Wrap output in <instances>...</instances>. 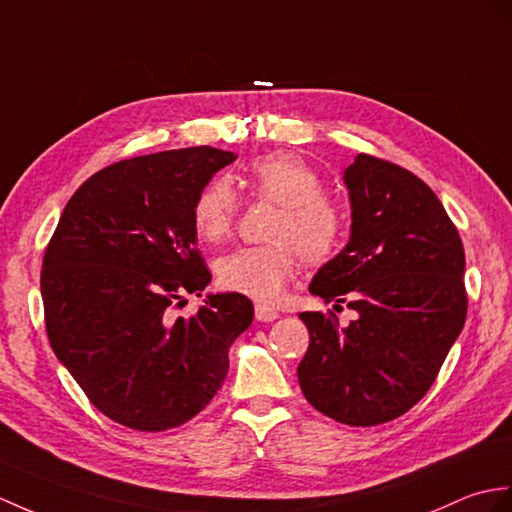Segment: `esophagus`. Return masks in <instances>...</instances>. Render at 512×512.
<instances>
[{
	"instance_id": "esophagus-1",
	"label": "esophagus",
	"mask_w": 512,
	"mask_h": 512,
	"mask_svg": "<svg viewBox=\"0 0 512 512\" xmlns=\"http://www.w3.org/2000/svg\"><path fill=\"white\" fill-rule=\"evenodd\" d=\"M255 318L261 320V323H272V320L279 318V312L272 310L268 305H255Z\"/></svg>"
}]
</instances>
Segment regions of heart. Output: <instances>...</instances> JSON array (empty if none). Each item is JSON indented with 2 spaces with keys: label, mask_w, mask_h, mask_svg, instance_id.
<instances>
[{
  "label": "heart",
  "mask_w": 512,
  "mask_h": 512,
  "mask_svg": "<svg viewBox=\"0 0 512 512\" xmlns=\"http://www.w3.org/2000/svg\"><path fill=\"white\" fill-rule=\"evenodd\" d=\"M244 183L251 192L279 205L270 229L272 244L242 246L220 257L218 281L224 290L268 303L281 294L299 264H325L336 257L347 235V216L325 194L320 174L301 157L272 152L246 165ZM237 209V194L227 178H213L200 189L192 205V224L200 240L222 244L229 240Z\"/></svg>",
  "instance_id": "1"
}]
</instances>
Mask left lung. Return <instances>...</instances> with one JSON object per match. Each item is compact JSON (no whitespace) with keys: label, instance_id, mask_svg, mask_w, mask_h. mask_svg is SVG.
<instances>
[{"label":"left lung","instance_id":"left-lung-1","mask_svg":"<svg viewBox=\"0 0 512 512\" xmlns=\"http://www.w3.org/2000/svg\"><path fill=\"white\" fill-rule=\"evenodd\" d=\"M351 240L316 272L310 292L359 314L303 312L310 347L296 373L305 399L355 427L388 423L419 403L467 318L465 248L417 174L358 154L344 172Z\"/></svg>","mask_w":512,"mask_h":512}]
</instances>
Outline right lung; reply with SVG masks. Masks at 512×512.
Here are the masks:
<instances>
[{
  "mask_svg": "<svg viewBox=\"0 0 512 512\" xmlns=\"http://www.w3.org/2000/svg\"><path fill=\"white\" fill-rule=\"evenodd\" d=\"M235 159L196 146L117 161L78 187L45 248L56 358L104 417L130 430L165 432L205 410L229 373V347L253 323V303L237 292L172 314L211 281L192 205Z\"/></svg>",
  "mask_w": 512,
  "mask_h": 512,
  "instance_id": "add662e5",
  "label": "right lung"
}]
</instances>
